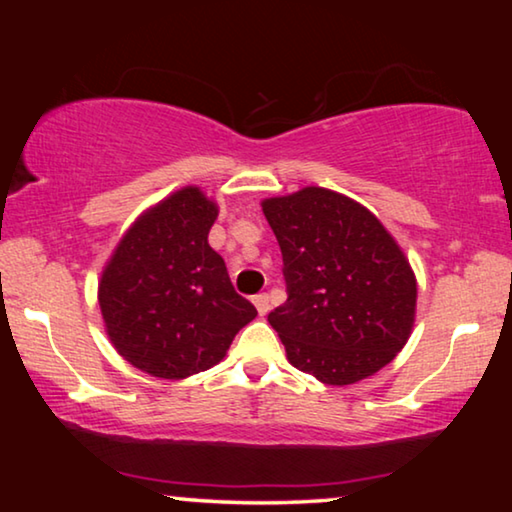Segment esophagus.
I'll use <instances>...</instances> for the list:
<instances>
[{
  "label": "esophagus",
  "instance_id": "1",
  "mask_svg": "<svg viewBox=\"0 0 512 512\" xmlns=\"http://www.w3.org/2000/svg\"><path fill=\"white\" fill-rule=\"evenodd\" d=\"M254 305H256L258 314L265 317V314L270 312V296H268V293H258V296H254Z\"/></svg>",
  "mask_w": 512,
  "mask_h": 512
}]
</instances>
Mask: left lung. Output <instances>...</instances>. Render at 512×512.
<instances>
[{
    "label": "left lung",
    "mask_w": 512,
    "mask_h": 512,
    "mask_svg": "<svg viewBox=\"0 0 512 512\" xmlns=\"http://www.w3.org/2000/svg\"><path fill=\"white\" fill-rule=\"evenodd\" d=\"M284 261V305L268 314L293 368L347 387L394 361L417 312V279L377 216L331 188L265 198Z\"/></svg>",
    "instance_id": "left-lung-1"
}]
</instances>
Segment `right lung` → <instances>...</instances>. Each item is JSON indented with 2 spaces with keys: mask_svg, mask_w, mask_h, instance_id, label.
Here are the masks:
<instances>
[{
  "mask_svg": "<svg viewBox=\"0 0 512 512\" xmlns=\"http://www.w3.org/2000/svg\"><path fill=\"white\" fill-rule=\"evenodd\" d=\"M219 205L184 186L125 230L97 284L111 345L130 366L160 380H184L216 366L256 317L237 296L207 235Z\"/></svg>",
  "mask_w": 512,
  "mask_h": 512,
  "instance_id": "right-lung-1",
  "label": "right lung"
}]
</instances>
